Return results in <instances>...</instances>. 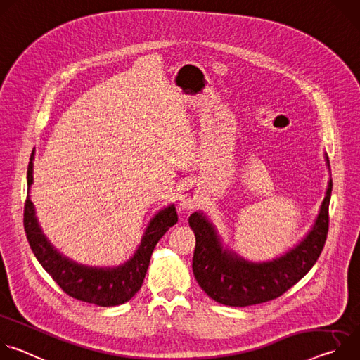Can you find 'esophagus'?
Listing matches in <instances>:
<instances>
[{
	"label": "esophagus",
	"mask_w": 360,
	"mask_h": 360,
	"mask_svg": "<svg viewBox=\"0 0 360 360\" xmlns=\"http://www.w3.org/2000/svg\"><path fill=\"white\" fill-rule=\"evenodd\" d=\"M199 203V198L195 192L189 191V189H184L179 193V208L184 211H191L195 210Z\"/></svg>",
	"instance_id": "esophagus-1"
}]
</instances>
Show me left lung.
Listing matches in <instances>:
<instances>
[{"instance_id": "obj_1", "label": "left lung", "mask_w": 360, "mask_h": 360, "mask_svg": "<svg viewBox=\"0 0 360 360\" xmlns=\"http://www.w3.org/2000/svg\"><path fill=\"white\" fill-rule=\"evenodd\" d=\"M330 171L329 158L325 155ZM329 179L319 215L307 235L290 250L268 262H250L224 246L214 224L203 212L189 217L196 243L192 271L196 282L214 300L228 306H250L279 297L316 264L329 229Z\"/></svg>"}]
</instances>
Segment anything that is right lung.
Returning a JSON list of instances; mask_svg holds the SVG:
<instances>
[{
    "instance_id": "obj_1",
    "label": "right lung",
    "mask_w": 360,
    "mask_h": 360,
    "mask_svg": "<svg viewBox=\"0 0 360 360\" xmlns=\"http://www.w3.org/2000/svg\"><path fill=\"white\" fill-rule=\"evenodd\" d=\"M32 161L34 153L30 158L27 172L28 195L24 205V229L41 266L74 299L98 306H117L128 302L142 286L153 248L157 246L164 233L178 222L175 205H169L150 219L141 245L125 264L114 268H96L77 264L48 240L38 224L34 203L30 199V188L34 179Z\"/></svg>"
}]
</instances>
